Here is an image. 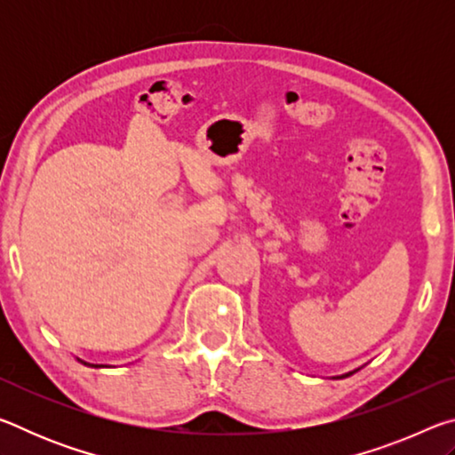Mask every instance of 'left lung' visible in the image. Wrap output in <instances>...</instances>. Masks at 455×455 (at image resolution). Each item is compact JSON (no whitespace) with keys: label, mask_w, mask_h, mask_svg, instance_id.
I'll return each mask as SVG.
<instances>
[{"label":"left lung","mask_w":455,"mask_h":455,"mask_svg":"<svg viewBox=\"0 0 455 455\" xmlns=\"http://www.w3.org/2000/svg\"><path fill=\"white\" fill-rule=\"evenodd\" d=\"M351 373H355V371H351ZM351 373H347V375H341V377H349V375H351Z\"/></svg>","instance_id":"8db88e82"}]
</instances>
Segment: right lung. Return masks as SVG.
I'll return each mask as SVG.
<instances>
[{"instance_id":"right-lung-1","label":"right lung","mask_w":455,"mask_h":455,"mask_svg":"<svg viewBox=\"0 0 455 455\" xmlns=\"http://www.w3.org/2000/svg\"><path fill=\"white\" fill-rule=\"evenodd\" d=\"M84 365H88V363H84ZM92 367H102V365H92Z\"/></svg>"}]
</instances>
